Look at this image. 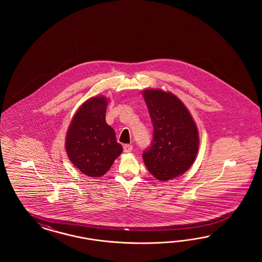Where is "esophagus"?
I'll return each instance as SVG.
<instances>
[{"label": "esophagus", "mask_w": 262, "mask_h": 262, "mask_svg": "<svg viewBox=\"0 0 262 262\" xmlns=\"http://www.w3.org/2000/svg\"><path fill=\"white\" fill-rule=\"evenodd\" d=\"M123 148H124V151L125 152H129V151H133V146L129 145V144H125L123 146Z\"/></svg>", "instance_id": "1"}]
</instances>
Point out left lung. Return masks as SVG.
<instances>
[{
	"instance_id": "left-lung-1",
	"label": "left lung",
	"mask_w": 262,
	"mask_h": 262,
	"mask_svg": "<svg viewBox=\"0 0 262 262\" xmlns=\"http://www.w3.org/2000/svg\"><path fill=\"white\" fill-rule=\"evenodd\" d=\"M154 136L143 152L144 163L156 179L165 182L184 174L194 162L199 149L198 129L180 99L159 89L143 92Z\"/></svg>"
}]
</instances>
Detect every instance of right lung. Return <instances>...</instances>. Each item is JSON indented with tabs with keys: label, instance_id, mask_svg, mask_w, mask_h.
Wrapping results in <instances>:
<instances>
[{
	"label": "right lung",
	"instance_id": "add662e5",
	"mask_svg": "<svg viewBox=\"0 0 262 262\" xmlns=\"http://www.w3.org/2000/svg\"><path fill=\"white\" fill-rule=\"evenodd\" d=\"M106 100L94 97L77 111L67 133L66 151L83 174L99 178L105 174L123 151L114 129L105 122Z\"/></svg>",
	"mask_w": 262,
	"mask_h": 262
}]
</instances>
